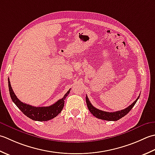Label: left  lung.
Wrapping results in <instances>:
<instances>
[{"label":"left lung","mask_w":155,"mask_h":155,"mask_svg":"<svg viewBox=\"0 0 155 155\" xmlns=\"http://www.w3.org/2000/svg\"><path fill=\"white\" fill-rule=\"evenodd\" d=\"M139 97H140V95L137 97V99L131 104V105L127 107L126 108L122 110H119V111L114 112H108L102 111V110L96 108L95 107L93 106L92 104L90 103V100L88 99L87 96L86 97V104H87L88 109H89L90 112L95 117L101 120H104L116 121L122 118V117H124V116H126L129 112L130 111L131 109L133 108L134 106L135 105V104L137 103L138 99L139 98Z\"/></svg>","instance_id":"left-lung-1"}]
</instances>
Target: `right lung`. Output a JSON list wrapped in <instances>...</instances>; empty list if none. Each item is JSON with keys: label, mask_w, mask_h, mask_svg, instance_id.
<instances>
[{"label": "right lung", "mask_w": 155, "mask_h": 155, "mask_svg": "<svg viewBox=\"0 0 155 155\" xmlns=\"http://www.w3.org/2000/svg\"><path fill=\"white\" fill-rule=\"evenodd\" d=\"M8 83L9 93H10V96L12 102L15 103V105L20 109L21 111L25 116L33 120L39 122L47 121L56 117L64 108L65 102L64 100H65L66 97L68 96L69 91H70V90H69L61 99L59 100L58 102H56L51 106L47 107H35L21 102L17 98V97L16 96L13 90L12 89L9 79H8Z\"/></svg>", "instance_id": "1"}]
</instances>
